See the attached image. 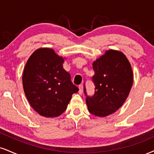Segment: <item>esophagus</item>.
Returning <instances> with one entry per match:
<instances>
[{"label": "esophagus", "instance_id": "esophagus-1", "mask_svg": "<svg viewBox=\"0 0 154 154\" xmlns=\"http://www.w3.org/2000/svg\"><path fill=\"white\" fill-rule=\"evenodd\" d=\"M82 92H83V86L81 85L79 86V93L81 95V94H82Z\"/></svg>", "mask_w": 154, "mask_h": 154}]
</instances>
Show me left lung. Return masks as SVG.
<instances>
[{"mask_svg":"<svg viewBox=\"0 0 154 154\" xmlns=\"http://www.w3.org/2000/svg\"><path fill=\"white\" fill-rule=\"evenodd\" d=\"M92 68L95 92L92 97H87L86 103L90 113L105 117L116 112L128 97L133 82L132 67L122 51L109 49L94 61Z\"/></svg>","mask_w":154,"mask_h":154,"instance_id":"1","label":"left lung"}]
</instances>
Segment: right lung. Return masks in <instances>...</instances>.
<instances>
[{"mask_svg": "<svg viewBox=\"0 0 154 154\" xmlns=\"http://www.w3.org/2000/svg\"><path fill=\"white\" fill-rule=\"evenodd\" d=\"M64 59L53 49L39 48L24 66L22 81L26 97L32 108L44 117L62 114L72 95L79 91L63 68Z\"/></svg>", "mask_w": 154, "mask_h": 154, "instance_id": "add662e5", "label": "right lung"}]
</instances>
